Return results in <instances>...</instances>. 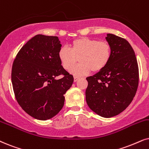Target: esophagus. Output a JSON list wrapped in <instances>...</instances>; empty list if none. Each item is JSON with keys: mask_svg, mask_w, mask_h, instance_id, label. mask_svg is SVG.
Segmentation results:
<instances>
[{"mask_svg": "<svg viewBox=\"0 0 149 149\" xmlns=\"http://www.w3.org/2000/svg\"><path fill=\"white\" fill-rule=\"evenodd\" d=\"M78 80H79L78 77H76V76L74 77V82H77V81H78Z\"/></svg>", "mask_w": 149, "mask_h": 149, "instance_id": "1", "label": "esophagus"}]
</instances>
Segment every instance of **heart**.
I'll use <instances>...</instances> for the list:
<instances>
[{
    "mask_svg": "<svg viewBox=\"0 0 149 149\" xmlns=\"http://www.w3.org/2000/svg\"><path fill=\"white\" fill-rule=\"evenodd\" d=\"M111 47L107 41L82 37L72 41L70 49L63 47L58 58L65 70H69L79 58L81 63L71 70L75 76H82L90 71L97 72L106 67L111 58Z\"/></svg>",
    "mask_w": 149,
    "mask_h": 149,
    "instance_id": "b5f03b06",
    "label": "heart"
}]
</instances>
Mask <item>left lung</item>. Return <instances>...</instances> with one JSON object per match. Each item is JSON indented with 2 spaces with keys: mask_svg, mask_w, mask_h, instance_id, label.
<instances>
[{
  "mask_svg": "<svg viewBox=\"0 0 149 149\" xmlns=\"http://www.w3.org/2000/svg\"><path fill=\"white\" fill-rule=\"evenodd\" d=\"M112 55L104 69L86 78V101L104 118L120 114L131 104L139 83V69L132 47L125 38L108 33Z\"/></svg>",
  "mask_w": 149,
  "mask_h": 149,
  "instance_id": "obj_1",
  "label": "left lung"
}]
</instances>
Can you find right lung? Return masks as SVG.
Listing matches in <instances>:
<instances>
[{"label":"right lung","mask_w":149,"mask_h":149,"mask_svg":"<svg viewBox=\"0 0 149 149\" xmlns=\"http://www.w3.org/2000/svg\"><path fill=\"white\" fill-rule=\"evenodd\" d=\"M57 36L38 34L20 49L12 69V82L16 99L33 118L47 120L63 109L66 91L73 82L58 58L61 48ZM63 76L59 80L55 79Z\"/></svg>","instance_id":"1"}]
</instances>
